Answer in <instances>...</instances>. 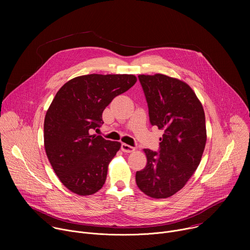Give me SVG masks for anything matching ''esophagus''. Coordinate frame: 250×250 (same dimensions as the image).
Listing matches in <instances>:
<instances>
[{
    "instance_id": "1",
    "label": "esophagus",
    "mask_w": 250,
    "mask_h": 250,
    "mask_svg": "<svg viewBox=\"0 0 250 250\" xmlns=\"http://www.w3.org/2000/svg\"><path fill=\"white\" fill-rule=\"evenodd\" d=\"M121 148H122V150H123L124 152H126V153L133 152V151L135 150V148H134L133 146H128V145H126V144H122Z\"/></svg>"
}]
</instances>
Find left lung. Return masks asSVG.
<instances>
[{"label": "left lung", "mask_w": 250, "mask_h": 250, "mask_svg": "<svg viewBox=\"0 0 250 250\" xmlns=\"http://www.w3.org/2000/svg\"><path fill=\"white\" fill-rule=\"evenodd\" d=\"M149 122L164 129L158 151L145 149L147 164L135 174L138 188L165 199L181 190L201 162L207 132L203 105L191 87L163 74L139 75Z\"/></svg>", "instance_id": "left-lung-1"}]
</instances>
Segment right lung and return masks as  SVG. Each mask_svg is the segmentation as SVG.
Segmentation results:
<instances>
[{"label":"right lung","instance_id":"add662e5","mask_svg":"<svg viewBox=\"0 0 250 250\" xmlns=\"http://www.w3.org/2000/svg\"><path fill=\"white\" fill-rule=\"evenodd\" d=\"M135 82L134 75L90 74L71 79L56 93L44 119V147L55 174L71 192L88 196L104 184L121 144L94 130L104 124L105 106Z\"/></svg>","mask_w":250,"mask_h":250}]
</instances>
